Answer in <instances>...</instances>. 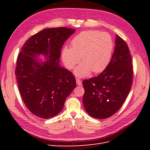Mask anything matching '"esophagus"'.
<instances>
[{
  "label": "esophagus",
  "mask_w": 150,
  "mask_h": 150,
  "mask_svg": "<svg viewBox=\"0 0 150 150\" xmlns=\"http://www.w3.org/2000/svg\"><path fill=\"white\" fill-rule=\"evenodd\" d=\"M76 83H77V84H78V86H81V85H82V82H81V81L79 79L76 78Z\"/></svg>",
  "instance_id": "1"
}]
</instances>
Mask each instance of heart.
<instances>
[{
	"instance_id": "obj_1",
	"label": "heart",
	"mask_w": 150,
	"mask_h": 150,
	"mask_svg": "<svg viewBox=\"0 0 150 150\" xmlns=\"http://www.w3.org/2000/svg\"><path fill=\"white\" fill-rule=\"evenodd\" d=\"M71 45L72 47L63 48L62 58L67 69H72L81 56L83 62L74 71L77 76H88L92 71L99 73L110 64L114 44L107 33L95 30L81 32L72 40Z\"/></svg>"
}]
</instances>
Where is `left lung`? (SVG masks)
I'll use <instances>...</instances> for the list:
<instances>
[{
	"label": "left lung",
	"instance_id": "1",
	"mask_svg": "<svg viewBox=\"0 0 150 150\" xmlns=\"http://www.w3.org/2000/svg\"><path fill=\"white\" fill-rule=\"evenodd\" d=\"M115 51L110 64L98 76L83 81L85 110L94 118L115 115L125 103L133 82V64L125 40L116 35Z\"/></svg>",
	"mask_w": 150,
	"mask_h": 150
}]
</instances>
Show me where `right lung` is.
<instances>
[{"mask_svg": "<svg viewBox=\"0 0 150 150\" xmlns=\"http://www.w3.org/2000/svg\"><path fill=\"white\" fill-rule=\"evenodd\" d=\"M75 32L67 28H48L26 40L18 55L15 74L21 96L33 115L43 119L56 116L76 88V79L60 66L61 50ZM42 54L46 58L40 63Z\"/></svg>", "mask_w": 150, "mask_h": 150, "instance_id": "obj_1", "label": "right lung"}]
</instances>
